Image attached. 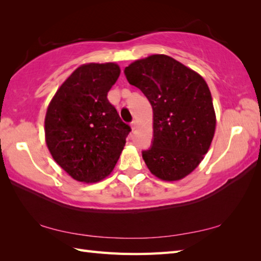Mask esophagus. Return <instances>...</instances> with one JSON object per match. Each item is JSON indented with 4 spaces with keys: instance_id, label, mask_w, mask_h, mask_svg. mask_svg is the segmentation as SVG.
I'll list each match as a JSON object with an SVG mask.
<instances>
[{
    "instance_id": "obj_1",
    "label": "esophagus",
    "mask_w": 261,
    "mask_h": 261,
    "mask_svg": "<svg viewBox=\"0 0 261 261\" xmlns=\"http://www.w3.org/2000/svg\"><path fill=\"white\" fill-rule=\"evenodd\" d=\"M137 126H138V121L134 120V121H132V123H131V129L132 130H136Z\"/></svg>"
}]
</instances>
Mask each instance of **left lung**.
I'll return each instance as SVG.
<instances>
[{"label":"left lung","mask_w":261,"mask_h":261,"mask_svg":"<svg viewBox=\"0 0 261 261\" xmlns=\"http://www.w3.org/2000/svg\"><path fill=\"white\" fill-rule=\"evenodd\" d=\"M153 111V141L142 152L148 169L165 181L180 180L204 159L213 140L216 116L203 77L167 55L138 59L124 69Z\"/></svg>","instance_id":"obj_1"}]
</instances>
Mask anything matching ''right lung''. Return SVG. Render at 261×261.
I'll use <instances>...</instances> for the list:
<instances>
[{"label": "right lung", "instance_id": "obj_1", "mask_svg": "<svg viewBox=\"0 0 261 261\" xmlns=\"http://www.w3.org/2000/svg\"><path fill=\"white\" fill-rule=\"evenodd\" d=\"M121 73L115 63L77 67L55 93L45 118V139L54 160L86 184L112 173L131 131L108 93Z\"/></svg>", "mask_w": 261, "mask_h": 261}]
</instances>
